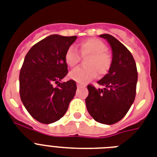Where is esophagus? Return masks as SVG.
Returning a JSON list of instances; mask_svg holds the SVG:
<instances>
[{
    "mask_svg": "<svg viewBox=\"0 0 157 157\" xmlns=\"http://www.w3.org/2000/svg\"><path fill=\"white\" fill-rule=\"evenodd\" d=\"M85 86L81 85V84H77V88H81V87H84Z\"/></svg>",
    "mask_w": 157,
    "mask_h": 157,
    "instance_id": "esophagus-1",
    "label": "esophagus"
}]
</instances>
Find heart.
Returning <instances> with one entry per match:
<instances>
[{
    "instance_id": "b5f03b06",
    "label": "heart",
    "mask_w": 157,
    "mask_h": 157,
    "mask_svg": "<svg viewBox=\"0 0 157 157\" xmlns=\"http://www.w3.org/2000/svg\"><path fill=\"white\" fill-rule=\"evenodd\" d=\"M80 53L86 59V67H79L70 72L69 77L77 83L86 84L95 78L97 74L104 76L108 72L112 66V56L106 50V45L101 40L95 38H90L79 43ZM81 57L77 50L73 47L67 50L64 54V62L67 66L73 68L80 63ZM98 73L97 74V72Z\"/></svg>"
}]
</instances>
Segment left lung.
<instances>
[{
	"label": "left lung",
	"instance_id": "1",
	"mask_svg": "<svg viewBox=\"0 0 157 157\" xmlns=\"http://www.w3.org/2000/svg\"><path fill=\"white\" fill-rule=\"evenodd\" d=\"M111 45L112 66L98 81L103 89L89 85L86 98L89 113L96 121L105 124L117 123L126 115L136 94L138 81L136 63L133 55L122 43L109 34L99 36Z\"/></svg>",
	"mask_w": 157,
	"mask_h": 157
}]
</instances>
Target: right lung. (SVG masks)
<instances>
[{
    "label": "right lung",
    "mask_w": 157,
    "mask_h": 157,
    "mask_svg": "<svg viewBox=\"0 0 157 157\" xmlns=\"http://www.w3.org/2000/svg\"><path fill=\"white\" fill-rule=\"evenodd\" d=\"M76 38L49 36L26 54L19 74V94L27 111L40 123L59 121L75 96L76 81L61 80L68 71L64 54Z\"/></svg>",
    "instance_id": "right-lung-1"
}]
</instances>
